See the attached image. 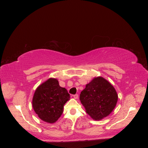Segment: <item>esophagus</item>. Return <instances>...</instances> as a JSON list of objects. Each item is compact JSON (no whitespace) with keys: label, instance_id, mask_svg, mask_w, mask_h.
<instances>
[{"label":"esophagus","instance_id":"esophagus-1","mask_svg":"<svg viewBox=\"0 0 148 148\" xmlns=\"http://www.w3.org/2000/svg\"><path fill=\"white\" fill-rule=\"evenodd\" d=\"M73 96V97L75 98V99H77V98L78 97V95H77V94H76V95H74Z\"/></svg>","mask_w":148,"mask_h":148}]
</instances>
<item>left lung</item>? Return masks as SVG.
<instances>
[{
    "mask_svg": "<svg viewBox=\"0 0 148 148\" xmlns=\"http://www.w3.org/2000/svg\"><path fill=\"white\" fill-rule=\"evenodd\" d=\"M79 99L86 113L96 120L109 115L115 108L118 96L115 88L102 77L94 78L81 92Z\"/></svg>",
    "mask_w": 148,
    "mask_h": 148,
    "instance_id": "left-lung-1",
    "label": "left lung"
}]
</instances>
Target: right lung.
<instances>
[{"mask_svg":"<svg viewBox=\"0 0 148 148\" xmlns=\"http://www.w3.org/2000/svg\"><path fill=\"white\" fill-rule=\"evenodd\" d=\"M70 99L66 89L59 86L54 78H49L36 89L33 107L38 117L44 122H56L63 113L64 106Z\"/></svg>","mask_w":148,"mask_h":148,"instance_id":"1","label":"right lung"}]
</instances>
